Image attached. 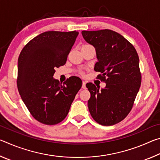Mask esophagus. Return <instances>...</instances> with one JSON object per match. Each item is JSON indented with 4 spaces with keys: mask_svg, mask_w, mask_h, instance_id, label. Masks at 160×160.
Returning a JSON list of instances; mask_svg holds the SVG:
<instances>
[{
    "mask_svg": "<svg viewBox=\"0 0 160 160\" xmlns=\"http://www.w3.org/2000/svg\"><path fill=\"white\" fill-rule=\"evenodd\" d=\"M85 84H86V81H85V80H83V81H82V89H85V88H86Z\"/></svg>",
    "mask_w": 160,
    "mask_h": 160,
    "instance_id": "34e87169",
    "label": "esophagus"
}]
</instances>
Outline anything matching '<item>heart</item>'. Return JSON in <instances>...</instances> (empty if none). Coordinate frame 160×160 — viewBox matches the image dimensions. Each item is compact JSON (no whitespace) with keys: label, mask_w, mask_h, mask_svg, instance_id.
<instances>
[{"label":"heart","mask_w":160,"mask_h":160,"mask_svg":"<svg viewBox=\"0 0 160 160\" xmlns=\"http://www.w3.org/2000/svg\"><path fill=\"white\" fill-rule=\"evenodd\" d=\"M83 46H86V45H83ZM80 73H81V75H82V74H83V72H80Z\"/></svg>","instance_id":"1"}]
</instances>
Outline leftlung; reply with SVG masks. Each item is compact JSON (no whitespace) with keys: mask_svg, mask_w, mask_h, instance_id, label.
I'll return each instance as SVG.
<instances>
[{"mask_svg":"<svg viewBox=\"0 0 160 160\" xmlns=\"http://www.w3.org/2000/svg\"><path fill=\"white\" fill-rule=\"evenodd\" d=\"M85 41L94 46L98 61L94 66L106 83L101 90L86 84L91 97L88 109L94 121L102 126L121 122L131 112L141 85L139 57L132 44L110 29L82 31Z\"/></svg>","mask_w":160,"mask_h":160,"instance_id":"obj_1","label":"left lung"}]
</instances>
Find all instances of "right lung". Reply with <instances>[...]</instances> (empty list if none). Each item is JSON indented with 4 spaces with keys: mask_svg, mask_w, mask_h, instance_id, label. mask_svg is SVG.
<instances>
[{
    "mask_svg": "<svg viewBox=\"0 0 160 160\" xmlns=\"http://www.w3.org/2000/svg\"><path fill=\"white\" fill-rule=\"evenodd\" d=\"M78 35L76 31L45 32L29 41L19 56V93L32 116L40 123L61 122L82 87L78 77L68 78L63 85L53 78L56 68L66 63Z\"/></svg>",
    "mask_w": 160,
    "mask_h": 160,
    "instance_id": "right-lung-1",
    "label": "right lung"
}]
</instances>
